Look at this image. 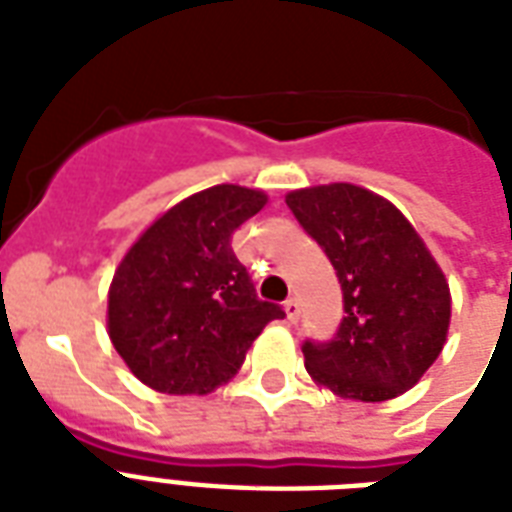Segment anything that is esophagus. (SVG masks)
Returning a JSON list of instances; mask_svg holds the SVG:
<instances>
[{
  "label": "esophagus",
  "mask_w": 512,
  "mask_h": 512,
  "mask_svg": "<svg viewBox=\"0 0 512 512\" xmlns=\"http://www.w3.org/2000/svg\"><path fill=\"white\" fill-rule=\"evenodd\" d=\"M284 311H287L289 321L300 319V303H297V297H289L287 303H284Z\"/></svg>",
  "instance_id": "1"
}]
</instances>
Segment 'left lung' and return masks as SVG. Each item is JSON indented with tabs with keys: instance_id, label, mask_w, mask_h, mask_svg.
I'll list each match as a JSON object with an SVG mask.
<instances>
[{
	"instance_id": "left-lung-1",
	"label": "left lung",
	"mask_w": 512,
	"mask_h": 512,
	"mask_svg": "<svg viewBox=\"0 0 512 512\" xmlns=\"http://www.w3.org/2000/svg\"><path fill=\"white\" fill-rule=\"evenodd\" d=\"M287 204L335 265L345 300L335 340L303 345L311 380L366 404L414 388L452 321L449 281L420 233L396 204L353 183L297 188Z\"/></svg>"
}]
</instances>
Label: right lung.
<instances>
[{
    "label": "right lung",
    "mask_w": 512,
    "mask_h": 512,
    "mask_svg": "<svg viewBox=\"0 0 512 512\" xmlns=\"http://www.w3.org/2000/svg\"><path fill=\"white\" fill-rule=\"evenodd\" d=\"M265 191L212 185L156 217L124 252L108 287V337L143 385L207 396L239 372L279 305L257 297L231 233Z\"/></svg>",
    "instance_id": "obj_1"
}]
</instances>
